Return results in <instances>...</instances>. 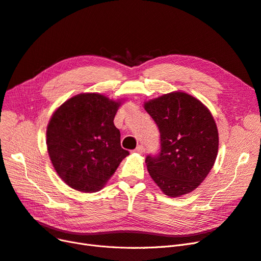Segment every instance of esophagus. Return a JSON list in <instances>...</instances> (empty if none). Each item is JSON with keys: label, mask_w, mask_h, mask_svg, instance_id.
Instances as JSON below:
<instances>
[{"label": "esophagus", "mask_w": 261, "mask_h": 261, "mask_svg": "<svg viewBox=\"0 0 261 261\" xmlns=\"http://www.w3.org/2000/svg\"><path fill=\"white\" fill-rule=\"evenodd\" d=\"M134 151L138 152V153H141V155H143V153L145 152V147H144L143 145H139L136 149H134Z\"/></svg>", "instance_id": "34e87169"}]
</instances>
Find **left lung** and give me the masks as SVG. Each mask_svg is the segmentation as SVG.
Here are the masks:
<instances>
[{"label": "left lung", "mask_w": 261, "mask_h": 261, "mask_svg": "<svg viewBox=\"0 0 261 261\" xmlns=\"http://www.w3.org/2000/svg\"><path fill=\"white\" fill-rule=\"evenodd\" d=\"M144 109L160 132V152L145 160L150 177L169 197L189 194L204 180L217 157L213 116L201 101L181 91L149 100Z\"/></svg>", "instance_id": "obj_1"}]
</instances>
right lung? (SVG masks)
Returning <instances> with one entry per match:
<instances>
[{
    "label": "right lung",
    "mask_w": 261,
    "mask_h": 261,
    "mask_svg": "<svg viewBox=\"0 0 261 261\" xmlns=\"http://www.w3.org/2000/svg\"><path fill=\"white\" fill-rule=\"evenodd\" d=\"M120 101L81 93L53 114L46 131L48 155L58 175L71 188L95 192L104 187L128 150L120 146L114 118Z\"/></svg>",
    "instance_id": "add662e5"
}]
</instances>
